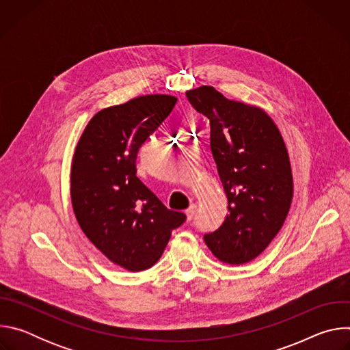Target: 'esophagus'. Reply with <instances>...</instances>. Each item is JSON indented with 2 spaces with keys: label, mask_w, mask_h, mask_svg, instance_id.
<instances>
[{
  "label": "esophagus",
  "mask_w": 350,
  "mask_h": 350,
  "mask_svg": "<svg viewBox=\"0 0 350 350\" xmlns=\"http://www.w3.org/2000/svg\"><path fill=\"white\" fill-rule=\"evenodd\" d=\"M195 212H196V206H195V205H191V206L184 212L187 220H192V217L195 216Z\"/></svg>",
  "instance_id": "34e87169"
}]
</instances>
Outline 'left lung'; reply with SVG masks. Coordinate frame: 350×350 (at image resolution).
Returning a JSON list of instances; mask_svg holds the SVG:
<instances>
[{
    "label": "left lung",
    "mask_w": 350,
    "mask_h": 350,
    "mask_svg": "<svg viewBox=\"0 0 350 350\" xmlns=\"http://www.w3.org/2000/svg\"><path fill=\"white\" fill-rule=\"evenodd\" d=\"M189 104L211 126L228 215L204 239L223 263L258 258L281 230L289 212L293 183L281 133L260 108L226 98L212 85L187 91Z\"/></svg>",
    "instance_id": "obj_1"
}]
</instances>
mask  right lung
I'll use <instances>...</instances> for the list:
<instances>
[{
  "label": "right lung",
  "mask_w": 350,
  "mask_h": 350,
  "mask_svg": "<svg viewBox=\"0 0 350 350\" xmlns=\"http://www.w3.org/2000/svg\"><path fill=\"white\" fill-rule=\"evenodd\" d=\"M177 98L142 95L99 111L73 155L70 195L87 238L111 262L129 270L152 267L185 215L167 209L137 177V154L170 115Z\"/></svg>",
  "instance_id": "obj_1"
}]
</instances>
